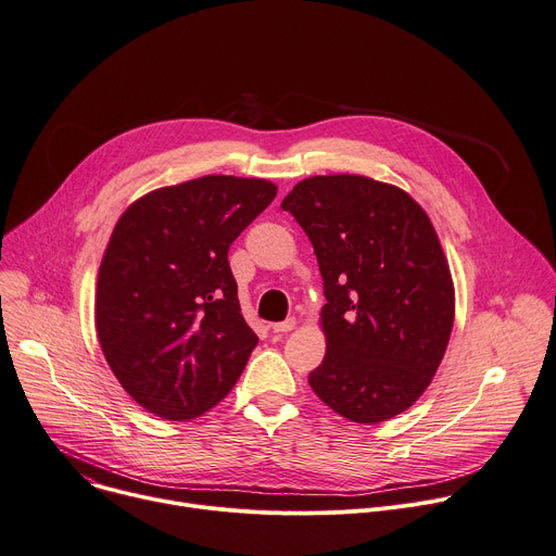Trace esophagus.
Here are the masks:
<instances>
[{
    "label": "esophagus",
    "instance_id": "34e87169",
    "mask_svg": "<svg viewBox=\"0 0 556 556\" xmlns=\"http://www.w3.org/2000/svg\"><path fill=\"white\" fill-rule=\"evenodd\" d=\"M294 328H296V319H294V317H290V319H286V321H279V324H273V332H277V334L290 332V330H294Z\"/></svg>",
    "mask_w": 556,
    "mask_h": 556
}]
</instances>
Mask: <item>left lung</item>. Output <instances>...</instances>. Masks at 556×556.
Instances as JSON below:
<instances>
[{
    "instance_id": "left-lung-1",
    "label": "left lung",
    "mask_w": 556,
    "mask_h": 556,
    "mask_svg": "<svg viewBox=\"0 0 556 556\" xmlns=\"http://www.w3.org/2000/svg\"><path fill=\"white\" fill-rule=\"evenodd\" d=\"M308 235L326 306V357L315 394L355 424L408 410L450 341L454 283L434 226L417 201L362 175H317L281 201Z\"/></svg>"
}]
</instances>
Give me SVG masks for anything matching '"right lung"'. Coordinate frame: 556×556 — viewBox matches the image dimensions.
I'll list each match as a JSON object with an SVG mask.
<instances>
[{
  "mask_svg": "<svg viewBox=\"0 0 556 556\" xmlns=\"http://www.w3.org/2000/svg\"><path fill=\"white\" fill-rule=\"evenodd\" d=\"M277 194L268 179L206 175L124 211L97 275L94 328L122 388L168 421L208 413L243 372L245 324L228 248Z\"/></svg>",
  "mask_w": 556,
  "mask_h": 556,
  "instance_id": "add662e5",
  "label": "right lung"
}]
</instances>
